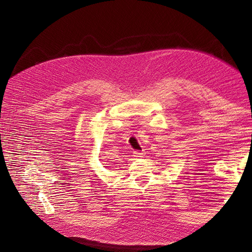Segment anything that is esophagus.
I'll use <instances>...</instances> for the list:
<instances>
[{
	"mask_svg": "<svg viewBox=\"0 0 252 252\" xmlns=\"http://www.w3.org/2000/svg\"><path fill=\"white\" fill-rule=\"evenodd\" d=\"M144 155H145V154H144V151H139V150H136V151H134V152H133V157H134L135 158H142Z\"/></svg>",
	"mask_w": 252,
	"mask_h": 252,
	"instance_id": "1",
	"label": "esophagus"
}]
</instances>
